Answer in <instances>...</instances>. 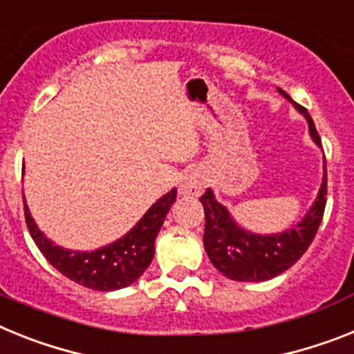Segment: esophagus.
Instances as JSON below:
<instances>
[{"instance_id":"esophagus-1","label":"esophagus","mask_w":354,"mask_h":354,"mask_svg":"<svg viewBox=\"0 0 354 354\" xmlns=\"http://www.w3.org/2000/svg\"><path fill=\"white\" fill-rule=\"evenodd\" d=\"M201 192V182L196 176H187L180 185V194L182 196H198Z\"/></svg>"}]
</instances>
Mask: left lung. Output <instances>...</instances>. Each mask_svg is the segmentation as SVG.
I'll list each match as a JSON object with an SVG mask.
<instances>
[{"label":"left lung","instance_id":"obj_1","mask_svg":"<svg viewBox=\"0 0 354 354\" xmlns=\"http://www.w3.org/2000/svg\"><path fill=\"white\" fill-rule=\"evenodd\" d=\"M279 91L286 99H290L286 91ZM293 104L308 118L311 138L319 145L322 144L310 113L297 102ZM326 196H328V171L324 174V183L320 187L319 198L297 227L290 228L288 232L283 234L255 236V234L245 232L237 227L227 209L214 200L212 191L207 189L200 198L205 210V252H207L214 266L225 277L232 279V281H243V283L268 281L279 273L286 272L288 268H292L293 264L304 255V252L310 248L324 218Z\"/></svg>","mask_w":354,"mask_h":354}]
</instances>
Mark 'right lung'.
I'll return each instance as SVG.
<instances>
[{"mask_svg":"<svg viewBox=\"0 0 354 354\" xmlns=\"http://www.w3.org/2000/svg\"><path fill=\"white\" fill-rule=\"evenodd\" d=\"M174 201L176 189L160 198L127 236L95 252H71L53 245L35 227L26 205L25 221L32 239L53 268L81 286L111 292L135 283L149 266L154 257L156 236Z\"/></svg>","mask_w":354,"mask_h":354,"instance_id":"1","label":"right lung"}]
</instances>
